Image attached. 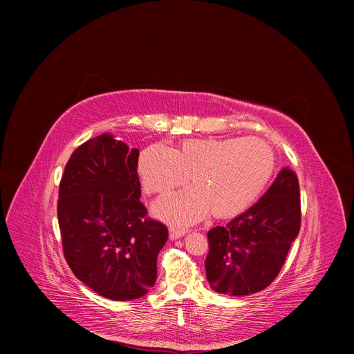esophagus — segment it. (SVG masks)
I'll return each instance as SVG.
<instances>
[{
  "instance_id": "1",
  "label": "esophagus",
  "mask_w": 354,
  "mask_h": 354,
  "mask_svg": "<svg viewBox=\"0 0 354 354\" xmlns=\"http://www.w3.org/2000/svg\"><path fill=\"white\" fill-rule=\"evenodd\" d=\"M185 234H187V230L174 228V227H171V230H169V236H171V239H178V238L183 236Z\"/></svg>"
}]
</instances>
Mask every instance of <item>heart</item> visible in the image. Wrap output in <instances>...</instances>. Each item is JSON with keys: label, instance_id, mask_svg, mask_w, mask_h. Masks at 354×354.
<instances>
[{"label": "heart", "instance_id": "obj_1", "mask_svg": "<svg viewBox=\"0 0 354 354\" xmlns=\"http://www.w3.org/2000/svg\"><path fill=\"white\" fill-rule=\"evenodd\" d=\"M275 166L272 147L259 138L189 139L174 151L151 145L138 165L147 194L165 195L191 176L192 188L153 205L158 218L175 225L194 224L211 209L216 218L245 211L270 183Z\"/></svg>", "mask_w": 354, "mask_h": 354}]
</instances>
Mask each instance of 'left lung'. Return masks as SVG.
Here are the masks:
<instances>
[{
  "instance_id": "obj_1",
  "label": "left lung",
  "mask_w": 354,
  "mask_h": 354,
  "mask_svg": "<svg viewBox=\"0 0 354 354\" xmlns=\"http://www.w3.org/2000/svg\"><path fill=\"white\" fill-rule=\"evenodd\" d=\"M301 225L300 185L284 167L255 205L208 232L207 280L219 294L248 295L280 272Z\"/></svg>"
}]
</instances>
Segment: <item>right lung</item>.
<instances>
[{
	"label": "right lung",
	"mask_w": 354,
	"mask_h": 354,
	"mask_svg": "<svg viewBox=\"0 0 354 354\" xmlns=\"http://www.w3.org/2000/svg\"><path fill=\"white\" fill-rule=\"evenodd\" d=\"M139 149L109 133L70 156L57 216L66 261L82 283L115 301L136 300L156 281L167 228L146 218L138 175Z\"/></svg>",
	"instance_id": "obj_1"
}]
</instances>
